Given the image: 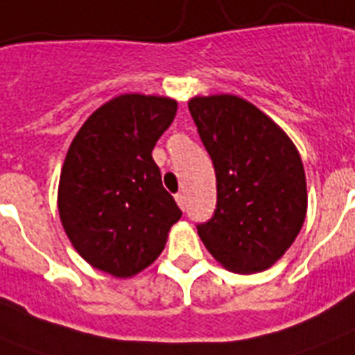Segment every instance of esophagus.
Masks as SVG:
<instances>
[{
    "mask_svg": "<svg viewBox=\"0 0 355 355\" xmlns=\"http://www.w3.org/2000/svg\"><path fill=\"white\" fill-rule=\"evenodd\" d=\"M175 199H177V202H178V206H180V208H186V205H188V199H186V195L184 193H177L175 195Z\"/></svg>",
    "mask_w": 355,
    "mask_h": 355,
    "instance_id": "1",
    "label": "esophagus"
}]
</instances>
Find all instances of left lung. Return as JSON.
<instances>
[{"label":"left lung","mask_w":355,"mask_h":355,"mask_svg":"<svg viewBox=\"0 0 355 355\" xmlns=\"http://www.w3.org/2000/svg\"><path fill=\"white\" fill-rule=\"evenodd\" d=\"M188 107L217 180L216 211L197 232L227 269L243 275L269 269L306 219V175L297 147L241 97H195Z\"/></svg>","instance_id":"obj_1"}]
</instances>
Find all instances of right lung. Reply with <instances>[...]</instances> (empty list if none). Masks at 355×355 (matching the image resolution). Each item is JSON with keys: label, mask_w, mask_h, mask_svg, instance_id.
I'll return each mask as SVG.
<instances>
[{"label": "right lung", "mask_w": 355, "mask_h": 355, "mask_svg": "<svg viewBox=\"0 0 355 355\" xmlns=\"http://www.w3.org/2000/svg\"><path fill=\"white\" fill-rule=\"evenodd\" d=\"M175 114L177 101L167 97L119 96L97 108L69 145L58 214L75 250L96 269L118 278L144 270L182 217L150 155Z\"/></svg>", "instance_id": "1"}]
</instances>
